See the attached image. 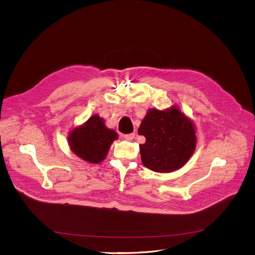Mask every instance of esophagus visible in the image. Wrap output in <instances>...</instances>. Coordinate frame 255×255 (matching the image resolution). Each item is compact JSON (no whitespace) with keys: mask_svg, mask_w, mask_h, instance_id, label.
Instances as JSON below:
<instances>
[{"mask_svg":"<svg viewBox=\"0 0 255 255\" xmlns=\"http://www.w3.org/2000/svg\"><path fill=\"white\" fill-rule=\"evenodd\" d=\"M134 136H136V133L134 132H130V133H127V134H124V138L128 141H130L134 138Z\"/></svg>","mask_w":255,"mask_h":255,"instance_id":"1","label":"esophagus"}]
</instances>
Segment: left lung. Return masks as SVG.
<instances>
[{
  "label": "left lung",
  "instance_id": "8db88e82",
  "mask_svg": "<svg viewBox=\"0 0 255 255\" xmlns=\"http://www.w3.org/2000/svg\"><path fill=\"white\" fill-rule=\"evenodd\" d=\"M139 134L141 159L149 170L169 173L183 167L196 149L193 124L176 107L159 111L150 109L141 123Z\"/></svg>",
  "mask_w": 255,
  "mask_h": 255
}]
</instances>
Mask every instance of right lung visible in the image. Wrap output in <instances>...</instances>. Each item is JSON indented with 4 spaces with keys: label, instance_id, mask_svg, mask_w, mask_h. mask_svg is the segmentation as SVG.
<instances>
[{
    "label": "right lung",
    "instance_id": "add662e5",
    "mask_svg": "<svg viewBox=\"0 0 255 255\" xmlns=\"http://www.w3.org/2000/svg\"><path fill=\"white\" fill-rule=\"evenodd\" d=\"M117 133L105 127L103 118L93 115L81 127L74 128L68 138L72 151L82 159L99 163L106 157Z\"/></svg>",
    "mask_w": 255,
    "mask_h": 255
}]
</instances>
